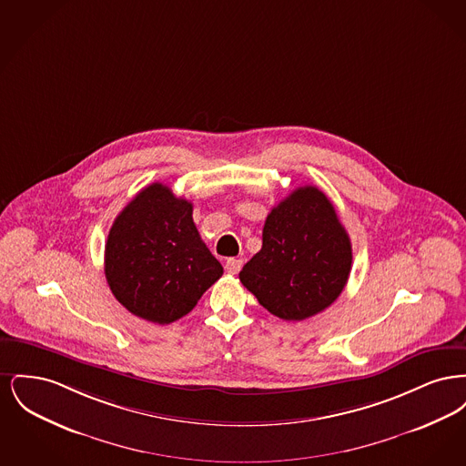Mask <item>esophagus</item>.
Listing matches in <instances>:
<instances>
[{"instance_id": "obj_1", "label": "esophagus", "mask_w": 466, "mask_h": 466, "mask_svg": "<svg viewBox=\"0 0 466 466\" xmlns=\"http://www.w3.org/2000/svg\"><path fill=\"white\" fill-rule=\"evenodd\" d=\"M241 267H243V260H239V258H228L225 262V270L228 274H238L241 270Z\"/></svg>"}]
</instances>
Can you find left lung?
I'll list each match as a JSON object with an SVG mask.
<instances>
[{
    "mask_svg": "<svg viewBox=\"0 0 466 466\" xmlns=\"http://www.w3.org/2000/svg\"><path fill=\"white\" fill-rule=\"evenodd\" d=\"M353 262L351 241L316 187L293 190L267 215L262 249L239 279L270 314L302 321L337 300Z\"/></svg>",
    "mask_w": 466,
    "mask_h": 466,
    "instance_id": "obj_1",
    "label": "left lung"
}]
</instances>
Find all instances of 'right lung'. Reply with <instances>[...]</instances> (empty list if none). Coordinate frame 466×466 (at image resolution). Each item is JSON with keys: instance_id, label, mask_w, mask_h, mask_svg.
Listing matches in <instances>:
<instances>
[{"instance_id": "right-lung-1", "label": "right lung", "mask_w": 466, "mask_h": 466, "mask_svg": "<svg viewBox=\"0 0 466 466\" xmlns=\"http://www.w3.org/2000/svg\"><path fill=\"white\" fill-rule=\"evenodd\" d=\"M192 209L169 187L152 183L111 225L105 274L115 299L134 316L169 325L222 278V264L202 243Z\"/></svg>"}]
</instances>
